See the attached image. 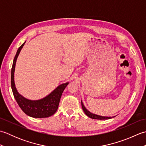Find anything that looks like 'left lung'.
Wrapping results in <instances>:
<instances>
[{"label": "left lung", "instance_id": "1", "mask_svg": "<svg viewBox=\"0 0 146 146\" xmlns=\"http://www.w3.org/2000/svg\"><path fill=\"white\" fill-rule=\"evenodd\" d=\"M82 107L83 108V110L84 111L85 113L87 115L88 117H89L90 118H91V119H98V120H107V119H111V118H113L114 117H103V116H100V115H96V114H94L91 113L90 111H89L85 107L84 105H83V102L82 101Z\"/></svg>", "mask_w": 146, "mask_h": 146}]
</instances>
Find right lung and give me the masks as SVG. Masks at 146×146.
Segmentation results:
<instances>
[{
  "mask_svg": "<svg viewBox=\"0 0 146 146\" xmlns=\"http://www.w3.org/2000/svg\"><path fill=\"white\" fill-rule=\"evenodd\" d=\"M25 42H24L17 49L12 64L11 70V88L14 97L19 106L27 115L34 118H46L50 117L54 114L58 110L61 95L68 85V83H63L58 86L50 94L38 100H28L19 94L15 86L14 71L17 58Z\"/></svg>",
  "mask_w": 146,
  "mask_h": 146,
  "instance_id": "obj_1",
  "label": "right lung"
}]
</instances>
